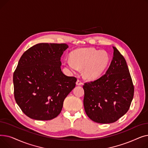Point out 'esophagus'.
I'll use <instances>...</instances> for the list:
<instances>
[{"mask_svg": "<svg viewBox=\"0 0 148 148\" xmlns=\"http://www.w3.org/2000/svg\"><path fill=\"white\" fill-rule=\"evenodd\" d=\"M83 83H82V81L80 80H79V79H78L77 80V82H76V84L77 85H82Z\"/></svg>", "mask_w": 148, "mask_h": 148, "instance_id": "esophagus-1", "label": "esophagus"}]
</instances>
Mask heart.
Listing matches in <instances>:
<instances>
[{
  "instance_id": "obj_1",
  "label": "heart",
  "mask_w": 148,
  "mask_h": 148,
  "mask_svg": "<svg viewBox=\"0 0 148 148\" xmlns=\"http://www.w3.org/2000/svg\"><path fill=\"white\" fill-rule=\"evenodd\" d=\"M72 60H66L65 66L73 73L83 69V75L88 79L95 80L101 76L110 62V57L104 51L88 48L79 49L71 54Z\"/></svg>"
}]
</instances>
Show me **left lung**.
I'll return each mask as SVG.
<instances>
[{"label":"left lung","mask_w":148,"mask_h":148,"mask_svg":"<svg viewBox=\"0 0 148 148\" xmlns=\"http://www.w3.org/2000/svg\"><path fill=\"white\" fill-rule=\"evenodd\" d=\"M113 58L106 74L83 85L84 110L97 123L117 121L129 110L134 88L125 58L113 47Z\"/></svg>","instance_id":"1"}]
</instances>
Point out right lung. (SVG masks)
<instances>
[{
	"label": "right lung",
	"instance_id": "add662e5",
	"mask_svg": "<svg viewBox=\"0 0 148 148\" xmlns=\"http://www.w3.org/2000/svg\"><path fill=\"white\" fill-rule=\"evenodd\" d=\"M66 44L40 43L20 58L13 74L14 94L22 112L31 119L51 120L60 114L77 79L62 73L60 58Z\"/></svg>",
	"mask_w": 148,
	"mask_h": 148
}]
</instances>
